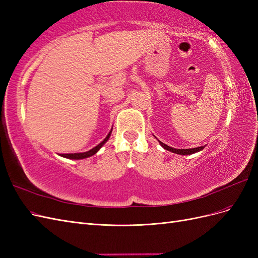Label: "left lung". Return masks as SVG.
<instances>
[{
	"label": "left lung",
	"mask_w": 258,
	"mask_h": 258,
	"mask_svg": "<svg viewBox=\"0 0 258 258\" xmlns=\"http://www.w3.org/2000/svg\"><path fill=\"white\" fill-rule=\"evenodd\" d=\"M159 143H160V145L163 148H165V150H167L169 152H172L174 154H178V155H191L194 153H197V152L202 151L206 147V146H200V147H195V148H186V150H178V148H173V147H170V146H168L166 144H163L160 141H159Z\"/></svg>",
	"instance_id": "1"
}]
</instances>
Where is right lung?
Instances as JSON below:
<instances>
[{"mask_svg": "<svg viewBox=\"0 0 258 258\" xmlns=\"http://www.w3.org/2000/svg\"><path fill=\"white\" fill-rule=\"evenodd\" d=\"M111 132H112V131H110V134H108V135L106 136V138L103 140L102 142H101L100 144H98L96 147L91 148V150L88 151V152H85V153H74V154H62L61 156H62V157H66V158H69V159H84V158L90 157V156L95 155V154L100 150L101 146H102V145L107 141L108 138H110V136H111Z\"/></svg>", "mask_w": 258, "mask_h": 258, "instance_id": "obj_1", "label": "right lung"}]
</instances>
